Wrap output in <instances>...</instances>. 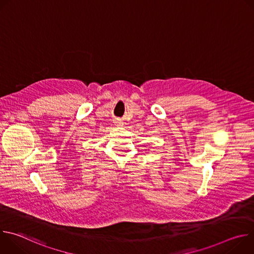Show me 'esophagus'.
Listing matches in <instances>:
<instances>
[{
  "instance_id": "1",
  "label": "esophagus",
  "mask_w": 254,
  "mask_h": 254,
  "mask_svg": "<svg viewBox=\"0 0 254 254\" xmlns=\"http://www.w3.org/2000/svg\"><path fill=\"white\" fill-rule=\"evenodd\" d=\"M115 123H116V125H117L118 127H123V126H124V122L121 121V120H117Z\"/></svg>"
}]
</instances>
